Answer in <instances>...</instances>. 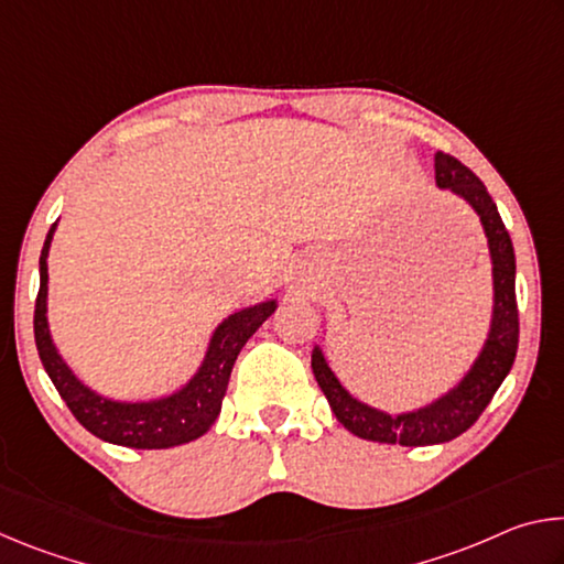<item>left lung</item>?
<instances>
[{
  "label": "left lung",
  "mask_w": 564,
  "mask_h": 564,
  "mask_svg": "<svg viewBox=\"0 0 564 564\" xmlns=\"http://www.w3.org/2000/svg\"><path fill=\"white\" fill-rule=\"evenodd\" d=\"M435 184L441 188H451L455 196L465 198L475 208V214L480 216L485 236H488L495 285L490 333L473 368L467 370V376L451 393L437 398L431 405L403 415H388L383 410H376L352 398L338 383V378L333 376L321 348H313L311 368L323 395L328 398L338 423L352 435L362 437V441L408 447L453 441V437L463 435L467 427L475 425V420L490 405L495 390L502 386L514 356H518L520 318L518 299H514V248L508 228H505L498 214V206H495L482 181L455 156L443 154V151L435 154Z\"/></svg>",
  "instance_id": "8db88e82"
}]
</instances>
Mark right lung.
<instances>
[{
    "label": "right lung",
    "instance_id": "obj_1",
    "mask_svg": "<svg viewBox=\"0 0 564 564\" xmlns=\"http://www.w3.org/2000/svg\"><path fill=\"white\" fill-rule=\"evenodd\" d=\"M56 224L46 234V241L40 256V293L34 303V340L40 350L42 366L50 373L54 388L59 390L72 415L87 427L91 435L101 441L137 447V451H164V447L184 445L202 437L216 423L221 413V400L226 395L228 378L246 346V340L259 330L261 323L275 311V301H265L251 308H243L228 316L214 330L208 343L206 358L198 373L188 383L176 390L174 395L149 400V403H117V400L101 398L76 378L69 366L56 352L50 323H46V253L54 236Z\"/></svg>",
    "mask_w": 564,
    "mask_h": 564
}]
</instances>
